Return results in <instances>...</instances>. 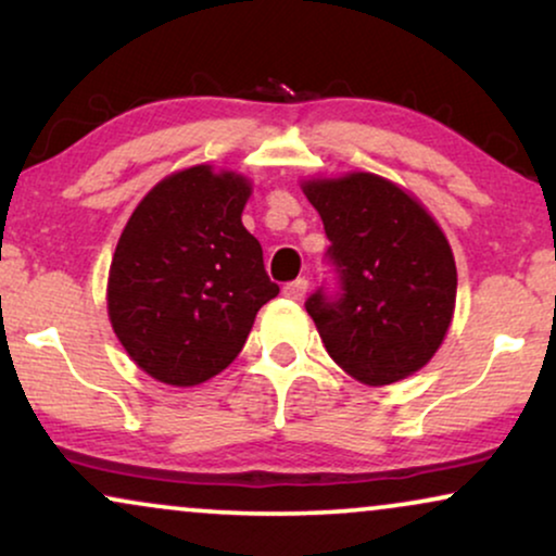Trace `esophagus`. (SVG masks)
Returning <instances> with one entry per match:
<instances>
[{
	"instance_id": "1",
	"label": "esophagus",
	"mask_w": 556,
	"mask_h": 556,
	"mask_svg": "<svg viewBox=\"0 0 556 556\" xmlns=\"http://www.w3.org/2000/svg\"><path fill=\"white\" fill-rule=\"evenodd\" d=\"M306 288H308L306 278H295V280H291V283L283 286V295L291 301H301L306 295Z\"/></svg>"
}]
</instances>
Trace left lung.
<instances>
[{
  "label": "left lung",
  "mask_w": 556,
  "mask_h": 556,
  "mask_svg": "<svg viewBox=\"0 0 556 556\" xmlns=\"http://www.w3.org/2000/svg\"><path fill=\"white\" fill-rule=\"evenodd\" d=\"M324 222L340 299L306 301L329 357L380 388L419 372L442 348L454 316L457 268L424 204L399 184L355 170L301 181Z\"/></svg>",
  "instance_id": "8db88e82"
}]
</instances>
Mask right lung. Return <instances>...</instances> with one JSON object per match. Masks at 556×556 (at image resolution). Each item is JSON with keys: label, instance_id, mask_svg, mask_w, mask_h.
<instances>
[{"label": "right lung", "instance_id": "right-lung-1", "mask_svg": "<svg viewBox=\"0 0 556 556\" xmlns=\"http://www.w3.org/2000/svg\"><path fill=\"white\" fill-rule=\"evenodd\" d=\"M250 178L191 165L155 184L127 219L106 280V314L129 359L191 388L240 355L280 288L242 225Z\"/></svg>", "mask_w": 556, "mask_h": 556}]
</instances>
